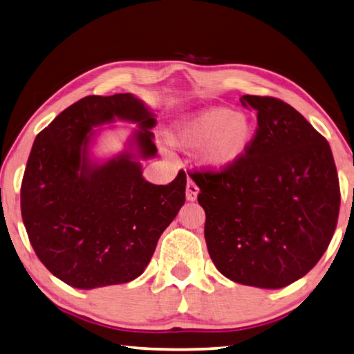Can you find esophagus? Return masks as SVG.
Here are the masks:
<instances>
[{
  "label": "esophagus",
  "instance_id": "1",
  "mask_svg": "<svg viewBox=\"0 0 354 354\" xmlns=\"http://www.w3.org/2000/svg\"><path fill=\"white\" fill-rule=\"evenodd\" d=\"M187 201L189 202H194L197 199V194H199V188H197V185L193 180H188L187 183Z\"/></svg>",
  "mask_w": 354,
  "mask_h": 354
}]
</instances>
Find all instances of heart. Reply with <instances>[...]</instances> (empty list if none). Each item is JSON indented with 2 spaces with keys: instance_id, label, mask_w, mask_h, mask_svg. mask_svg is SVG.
Masks as SVG:
<instances>
[{
  "instance_id": "1",
  "label": "heart",
  "mask_w": 354,
  "mask_h": 354,
  "mask_svg": "<svg viewBox=\"0 0 354 354\" xmlns=\"http://www.w3.org/2000/svg\"><path fill=\"white\" fill-rule=\"evenodd\" d=\"M258 124L247 111L212 105L182 116L169 130L171 145L196 151L203 169L225 172L243 161L257 140Z\"/></svg>"
}]
</instances>
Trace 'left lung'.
<instances>
[{"label": "left lung", "instance_id": "left-lung-1", "mask_svg": "<svg viewBox=\"0 0 354 354\" xmlns=\"http://www.w3.org/2000/svg\"><path fill=\"white\" fill-rule=\"evenodd\" d=\"M247 157L225 172L193 174L205 209L208 253L234 283L280 289L311 270L336 230L340 191L328 141L299 111L269 96Z\"/></svg>", "mask_w": 354, "mask_h": 354}]
</instances>
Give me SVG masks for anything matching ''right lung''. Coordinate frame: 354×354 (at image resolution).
Segmentation results:
<instances>
[{
	"label": "right lung",
	"mask_w": 354,
	"mask_h": 354,
	"mask_svg": "<svg viewBox=\"0 0 354 354\" xmlns=\"http://www.w3.org/2000/svg\"><path fill=\"white\" fill-rule=\"evenodd\" d=\"M136 123L121 153H92L104 123ZM153 110L133 96H86L37 135L21 183V216L45 268L77 289L129 283L147 268L185 203L187 174L169 185L142 177L153 158Z\"/></svg>",
	"instance_id": "add662e5"
}]
</instances>
